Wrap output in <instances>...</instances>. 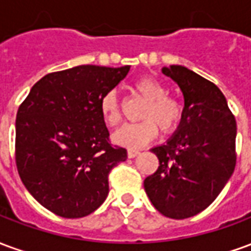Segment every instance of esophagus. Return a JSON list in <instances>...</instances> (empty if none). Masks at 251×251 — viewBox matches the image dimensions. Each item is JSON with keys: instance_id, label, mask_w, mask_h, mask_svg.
<instances>
[{"instance_id": "obj_1", "label": "esophagus", "mask_w": 251, "mask_h": 251, "mask_svg": "<svg viewBox=\"0 0 251 251\" xmlns=\"http://www.w3.org/2000/svg\"><path fill=\"white\" fill-rule=\"evenodd\" d=\"M138 154H140V152H138V151H127V157L129 158H134V157H137V156H138Z\"/></svg>"}]
</instances>
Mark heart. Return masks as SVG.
Listing matches in <instances>:
<instances>
[{
	"instance_id": "b5f03b06",
	"label": "heart",
	"mask_w": 251,
	"mask_h": 251,
	"mask_svg": "<svg viewBox=\"0 0 251 251\" xmlns=\"http://www.w3.org/2000/svg\"><path fill=\"white\" fill-rule=\"evenodd\" d=\"M134 90L147 100L141 114L144 121L125 124L113 133V141L129 149H140L152 141L157 136V126L163 133L174 131L181 120L179 102L167 95V90L157 79L140 77L134 83ZM99 111L106 125L115 126L120 122V103L115 91H107L100 98Z\"/></svg>"
}]
</instances>
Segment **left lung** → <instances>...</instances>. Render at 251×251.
Instances as JSON below:
<instances>
[{
    "label": "left lung",
    "instance_id": "obj_1",
    "mask_svg": "<svg viewBox=\"0 0 251 251\" xmlns=\"http://www.w3.org/2000/svg\"><path fill=\"white\" fill-rule=\"evenodd\" d=\"M161 72L180 87L184 107L174 134L151 149L160 165L144 188L158 212L185 219L205 210L231 177L237 122L214 83L184 66Z\"/></svg>",
    "mask_w": 251,
    "mask_h": 251
}]
</instances>
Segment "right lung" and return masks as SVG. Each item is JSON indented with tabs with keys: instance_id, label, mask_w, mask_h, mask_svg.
Returning <instances> with one entry per match:
<instances>
[{
	"instance_id": "add662e5",
	"label": "right lung",
	"mask_w": 251,
	"mask_h": 251,
	"mask_svg": "<svg viewBox=\"0 0 251 251\" xmlns=\"http://www.w3.org/2000/svg\"><path fill=\"white\" fill-rule=\"evenodd\" d=\"M130 66H77L52 72L30 88L16 118V164L21 181L43 207L82 218L109 194V174L125 161L111 147L99 100Z\"/></svg>"
}]
</instances>
